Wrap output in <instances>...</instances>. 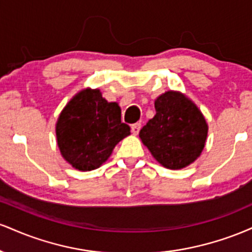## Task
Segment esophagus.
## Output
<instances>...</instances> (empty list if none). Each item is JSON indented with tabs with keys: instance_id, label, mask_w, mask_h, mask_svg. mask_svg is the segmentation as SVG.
Here are the masks:
<instances>
[{
	"instance_id": "esophagus-1",
	"label": "esophagus",
	"mask_w": 252,
	"mask_h": 252,
	"mask_svg": "<svg viewBox=\"0 0 252 252\" xmlns=\"http://www.w3.org/2000/svg\"><path fill=\"white\" fill-rule=\"evenodd\" d=\"M141 130V123H135L131 126V132L134 135H137Z\"/></svg>"
}]
</instances>
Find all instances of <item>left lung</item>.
I'll use <instances>...</instances> for the list:
<instances>
[{
    "label": "left lung",
    "mask_w": 252,
    "mask_h": 252,
    "mask_svg": "<svg viewBox=\"0 0 252 252\" xmlns=\"http://www.w3.org/2000/svg\"><path fill=\"white\" fill-rule=\"evenodd\" d=\"M155 110V116L140 131L143 144L166 168L189 166L206 142L207 124L200 110L175 91L156 98Z\"/></svg>",
    "instance_id": "left-lung-1"
}]
</instances>
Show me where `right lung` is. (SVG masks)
Wrapping results in <instances>:
<instances>
[{
    "label": "right lung",
    "instance_id": "right-lung-1",
    "mask_svg": "<svg viewBox=\"0 0 252 252\" xmlns=\"http://www.w3.org/2000/svg\"><path fill=\"white\" fill-rule=\"evenodd\" d=\"M56 131L63 158L74 168L92 170L108 160L130 126L121 122L117 103L104 99L99 90L86 89L63 110Z\"/></svg>",
    "mask_w": 252,
    "mask_h": 252
}]
</instances>
